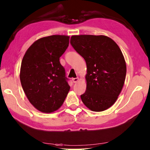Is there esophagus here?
Instances as JSON below:
<instances>
[{"instance_id": "34e87169", "label": "esophagus", "mask_w": 150, "mask_h": 150, "mask_svg": "<svg viewBox=\"0 0 150 150\" xmlns=\"http://www.w3.org/2000/svg\"><path fill=\"white\" fill-rule=\"evenodd\" d=\"M78 80H79V78L78 77H76V78H72V81L74 83H77V81H78Z\"/></svg>"}]
</instances>
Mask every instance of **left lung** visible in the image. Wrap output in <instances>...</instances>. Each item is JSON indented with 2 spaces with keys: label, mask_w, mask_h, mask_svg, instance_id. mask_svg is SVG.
<instances>
[{
  "label": "left lung",
  "mask_w": 150,
  "mask_h": 150,
  "mask_svg": "<svg viewBox=\"0 0 150 150\" xmlns=\"http://www.w3.org/2000/svg\"><path fill=\"white\" fill-rule=\"evenodd\" d=\"M70 43L86 64V88L83 103L94 111L110 108L125 83L127 67L121 49L104 35H74Z\"/></svg>",
  "instance_id": "8db88e82"
}]
</instances>
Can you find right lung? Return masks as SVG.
Masks as SVG:
<instances>
[{
  "instance_id": "obj_1",
  "label": "right lung",
  "mask_w": 150,
  "mask_h": 150,
  "mask_svg": "<svg viewBox=\"0 0 150 150\" xmlns=\"http://www.w3.org/2000/svg\"><path fill=\"white\" fill-rule=\"evenodd\" d=\"M69 37L51 35L35 41L24 55L20 69L21 86L30 103L42 112L51 113L63 104L69 91V80L59 62Z\"/></svg>"
}]
</instances>
